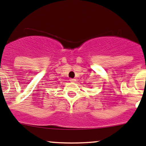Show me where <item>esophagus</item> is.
<instances>
[{
  "label": "esophagus",
  "mask_w": 146,
  "mask_h": 146,
  "mask_svg": "<svg viewBox=\"0 0 146 146\" xmlns=\"http://www.w3.org/2000/svg\"><path fill=\"white\" fill-rule=\"evenodd\" d=\"M76 79H75V78H70V81H71V82H75V81H76Z\"/></svg>",
  "instance_id": "1"
}]
</instances>
